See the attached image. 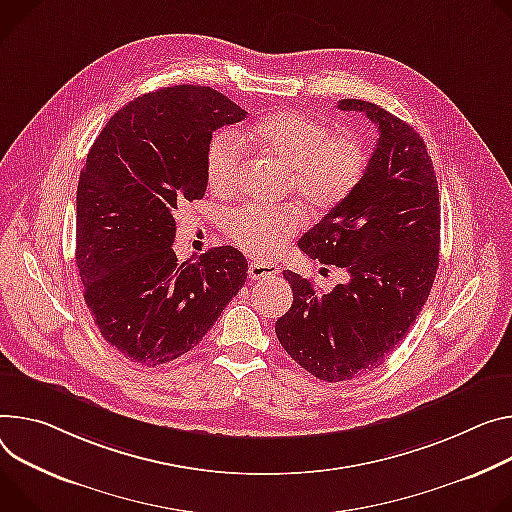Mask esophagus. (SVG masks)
I'll return each mask as SVG.
<instances>
[{"mask_svg":"<svg viewBox=\"0 0 512 512\" xmlns=\"http://www.w3.org/2000/svg\"><path fill=\"white\" fill-rule=\"evenodd\" d=\"M277 273H280V267L273 265V263H251L249 265V277L251 280H271V277H275Z\"/></svg>","mask_w":512,"mask_h":512,"instance_id":"obj_1","label":"esophagus"}]
</instances>
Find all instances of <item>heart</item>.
Here are the masks:
<instances>
[{"instance_id":"heart-1","label":"heart","mask_w":512,"mask_h":512,"mask_svg":"<svg viewBox=\"0 0 512 512\" xmlns=\"http://www.w3.org/2000/svg\"><path fill=\"white\" fill-rule=\"evenodd\" d=\"M245 145L288 169L294 194L314 212H329L345 202L367 169V151L351 134L331 136L327 124L296 112L282 110L251 122L241 136L218 132L208 147L206 177L216 196H228L245 161ZM302 226L296 208L243 206L224 220L230 243L257 259L280 253L282 241Z\"/></svg>"}]
</instances>
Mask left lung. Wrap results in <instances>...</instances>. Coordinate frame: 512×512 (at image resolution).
<instances>
[{"mask_svg": "<svg viewBox=\"0 0 512 512\" xmlns=\"http://www.w3.org/2000/svg\"><path fill=\"white\" fill-rule=\"evenodd\" d=\"M378 126L355 192L314 224L298 247L347 271L333 292L284 271L292 308L275 322L288 355L324 382H343L380 367L423 310L439 267L441 206L433 161L418 132L363 100H341Z\"/></svg>", "mask_w": 512, "mask_h": 512, "instance_id": "left-lung-1", "label": "left lung"}]
</instances>
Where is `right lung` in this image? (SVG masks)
I'll use <instances>...</instances> for the list:
<instances>
[{"instance_id":"obj_1","label":"right lung","mask_w":512,"mask_h":512,"mask_svg":"<svg viewBox=\"0 0 512 512\" xmlns=\"http://www.w3.org/2000/svg\"><path fill=\"white\" fill-rule=\"evenodd\" d=\"M247 118L216 89L175 85L118 110L77 183L75 263L102 337L155 367L194 349L247 280L235 247L179 263L175 210L202 200L212 132Z\"/></svg>"}]
</instances>
